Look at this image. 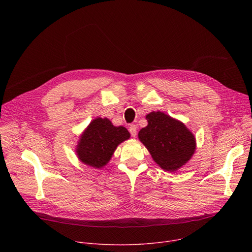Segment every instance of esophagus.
<instances>
[{"label": "esophagus", "mask_w": 252, "mask_h": 252, "mask_svg": "<svg viewBox=\"0 0 252 252\" xmlns=\"http://www.w3.org/2000/svg\"><path fill=\"white\" fill-rule=\"evenodd\" d=\"M128 129H129V132H130V134H131V136L132 137H135V135H136V132H137V128H136V126L135 125H130L129 126V127H128Z\"/></svg>", "instance_id": "34e87169"}]
</instances>
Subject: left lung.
<instances>
[{
    "label": "left lung",
    "instance_id": "8db88e82",
    "mask_svg": "<svg viewBox=\"0 0 252 252\" xmlns=\"http://www.w3.org/2000/svg\"><path fill=\"white\" fill-rule=\"evenodd\" d=\"M146 119L148 126L138 131V139L160 168L173 172L189 161L196 139L183 122L159 111L148 114Z\"/></svg>",
    "mask_w": 252,
    "mask_h": 252
}]
</instances>
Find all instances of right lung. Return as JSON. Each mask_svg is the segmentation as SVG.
<instances>
[{
    "instance_id": "add662e5",
    "label": "right lung",
    "mask_w": 252,
    "mask_h": 252,
    "mask_svg": "<svg viewBox=\"0 0 252 252\" xmlns=\"http://www.w3.org/2000/svg\"><path fill=\"white\" fill-rule=\"evenodd\" d=\"M129 136L125 126H115L106 118H95L80 135L77 157L84 164L100 169L109 163L118 146Z\"/></svg>"
}]
</instances>
